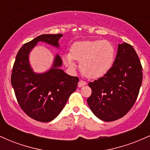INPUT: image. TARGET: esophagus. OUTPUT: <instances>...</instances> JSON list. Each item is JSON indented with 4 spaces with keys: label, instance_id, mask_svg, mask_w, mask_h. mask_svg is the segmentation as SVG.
I'll use <instances>...</instances> for the list:
<instances>
[{
    "label": "esophagus",
    "instance_id": "esophagus-1",
    "mask_svg": "<svg viewBox=\"0 0 150 150\" xmlns=\"http://www.w3.org/2000/svg\"><path fill=\"white\" fill-rule=\"evenodd\" d=\"M86 85H87V82H85V81L80 80L78 82V87H82Z\"/></svg>",
    "mask_w": 150,
    "mask_h": 150
}]
</instances>
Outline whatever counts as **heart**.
<instances>
[{
	"mask_svg": "<svg viewBox=\"0 0 150 150\" xmlns=\"http://www.w3.org/2000/svg\"><path fill=\"white\" fill-rule=\"evenodd\" d=\"M115 58V49L106 40L81 41L74 43L71 53L63 55L65 65L74 70L80 62V69L85 76L98 78L104 75L112 67Z\"/></svg>",
	"mask_w": 150,
	"mask_h": 150,
	"instance_id": "heart-1",
	"label": "heart"
}]
</instances>
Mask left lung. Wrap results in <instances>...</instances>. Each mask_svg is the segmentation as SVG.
<instances>
[{"label":"left lung","instance_id":"8db88e82","mask_svg":"<svg viewBox=\"0 0 150 150\" xmlns=\"http://www.w3.org/2000/svg\"><path fill=\"white\" fill-rule=\"evenodd\" d=\"M142 68L133 47L118 44L113 66L103 77L88 84L92 94L87 104L92 113L104 121L124 116L135 104L142 81Z\"/></svg>","mask_w":150,"mask_h":150}]
</instances>
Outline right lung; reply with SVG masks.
Here are the masks:
<instances>
[{
	"instance_id": "obj_1",
	"label": "right lung",
	"mask_w": 150,
	"mask_h": 150,
	"mask_svg": "<svg viewBox=\"0 0 150 150\" xmlns=\"http://www.w3.org/2000/svg\"><path fill=\"white\" fill-rule=\"evenodd\" d=\"M62 37V34H42L26 43L19 50L12 71L11 84L20 106L30 118L44 123L51 121L61 112L76 89L79 78L60 68L62 59L58 54L49 70L34 73L29 55L39 42L59 48L58 41Z\"/></svg>"
}]
</instances>
